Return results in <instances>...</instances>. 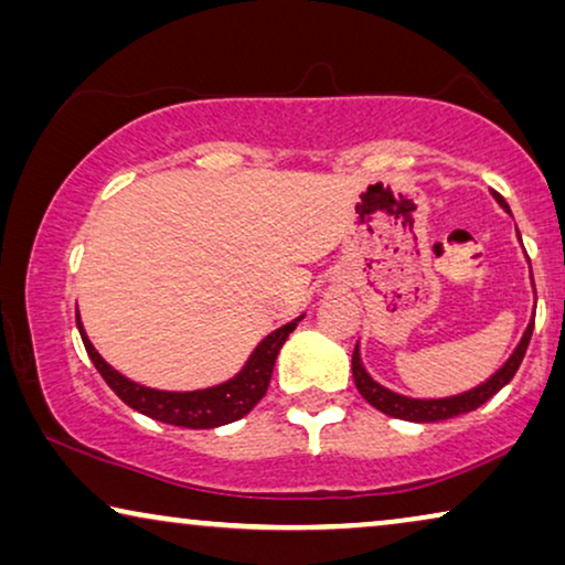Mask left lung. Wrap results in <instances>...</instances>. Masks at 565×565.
I'll list each match as a JSON object with an SVG mask.
<instances>
[{
	"label": "left lung",
	"instance_id": "left-lung-1",
	"mask_svg": "<svg viewBox=\"0 0 565 565\" xmlns=\"http://www.w3.org/2000/svg\"><path fill=\"white\" fill-rule=\"evenodd\" d=\"M493 198H497V203L504 207L507 213H512V211H509L507 200L501 198L499 192H493ZM516 234H520V231H516ZM520 242H522V238H520ZM530 275H532V269H530ZM532 329H535V321L527 323V329H524L520 344L514 347V352L509 354V360L497 370V373H493L491 377H486L483 383H478L476 388L458 393V396L412 398V396H404V393H396V391L385 388V385L373 381V375H370L367 370H365V365H362L360 344L354 347V352H352L354 385H358V391L362 393V398H365L370 406H375L377 412H383V414H388V416H396V419H406V422H443V419H452V416L476 412L478 406L486 404V401H489L491 396H497V393L504 388L509 381H512L514 373L522 365L524 352H527Z\"/></svg>",
	"mask_w": 565,
	"mask_h": 565
}]
</instances>
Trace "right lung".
<instances>
[{
  "label": "right lung",
  "instance_id": "right-lung-1",
  "mask_svg": "<svg viewBox=\"0 0 565 565\" xmlns=\"http://www.w3.org/2000/svg\"><path fill=\"white\" fill-rule=\"evenodd\" d=\"M300 319H303V316H298V319H292L290 323H285V327L275 329L273 334L262 339V342L254 347L246 365L238 370L234 377H228L226 383L211 385V388L200 391H159L130 381V377L118 373L110 362H105L103 354L95 350L87 331H84L79 311H76V329H79L82 342L87 347L89 360L95 362L99 375L105 377V383L110 385V388L118 393V398L126 401L130 408H136V412L151 416V419L157 422L174 424V427L213 429L242 419V416L249 414L252 408L259 404L262 396L267 393L269 377H273L277 354H280L285 339L290 337V331L298 327Z\"/></svg>",
  "mask_w": 565,
  "mask_h": 565
}]
</instances>
